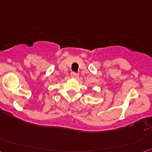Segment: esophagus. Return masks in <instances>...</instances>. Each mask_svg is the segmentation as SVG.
Here are the masks:
<instances>
[{
    "instance_id": "obj_1",
    "label": "esophagus",
    "mask_w": 152,
    "mask_h": 152,
    "mask_svg": "<svg viewBox=\"0 0 152 152\" xmlns=\"http://www.w3.org/2000/svg\"><path fill=\"white\" fill-rule=\"evenodd\" d=\"M71 76H72V77L74 78H78V76H79V74H78V73H76V72H72V74H71Z\"/></svg>"
}]
</instances>
